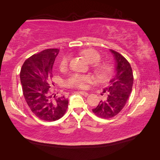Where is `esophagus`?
Here are the masks:
<instances>
[{"mask_svg": "<svg viewBox=\"0 0 160 160\" xmlns=\"http://www.w3.org/2000/svg\"><path fill=\"white\" fill-rule=\"evenodd\" d=\"M80 93L82 94V95H84V96H85V97H87L89 94L88 92H84V91H80Z\"/></svg>", "mask_w": 160, "mask_h": 160, "instance_id": "1", "label": "esophagus"}]
</instances>
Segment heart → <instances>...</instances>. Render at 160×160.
Returning a JSON list of instances; mask_svg holds the SVG:
<instances>
[{
	"label": "heart",
	"instance_id": "1",
	"mask_svg": "<svg viewBox=\"0 0 160 160\" xmlns=\"http://www.w3.org/2000/svg\"><path fill=\"white\" fill-rule=\"evenodd\" d=\"M81 54L86 58L89 63H94L93 64L92 68L96 73L99 76H106L109 73L110 68L107 64L99 63L101 56L97 52L96 50L92 49V48H88L81 51ZM69 64V58L68 56H63L61 59L59 63V67L61 69H66L68 66ZM91 78L88 75H82L79 74H74L70 76L68 79L66 85L69 87H75V88H85L87 84L91 82Z\"/></svg>",
	"mask_w": 160,
	"mask_h": 160
}]
</instances>
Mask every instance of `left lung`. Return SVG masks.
Returning <instances> with one entry per match:
<instances>
[{
	"instance_id": "obj_1",
	"label": "left lung",
	"mask_w": 160,
	"mask_h": 160,
	"mask_svg": "<svg viewBox=\"0 0 160 160\" xmlns=\"http://www.w3.org/2000/svg\"><path fill=\"white\" fill-rule=\"evenodd\" d=\"M110 51L116 61L115 75L109 81V85L102 92L106 97L92 109L94 114L102 118H112L123 109L131 93L133 84V74L128 61L116 51L111 49Z\"/></svg>"
}]
</instances>
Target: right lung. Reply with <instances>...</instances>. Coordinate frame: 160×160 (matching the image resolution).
I'll list each match as a JSON object with an SVG mask.
<instances>
[{"label":"right lung","mask_w":160,"mask_h":160,"mask_svg":"<svg viewBox=\"0 0 160 160\" xmlns=\"http://www.w3.org/2000/svg\"><path fill=\"white\" fill-rule=\"evenodd\" d=\"M58 48H49L27 59L20 70L23 95L29 109L41 120L54 121L63 116L68 107L64 95L54 93L50 88L52 69Z\"/></svg>","instance_id":"right-lung-1"}]
</instances>
